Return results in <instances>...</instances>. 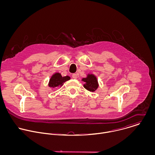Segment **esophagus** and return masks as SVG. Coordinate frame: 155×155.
I'll return each mask as SVG.
<instances>
[{
	"mask_svg": "<svg viewBox=\"0 0 155 155\" xmlns=\"http://www.w3.org/2000/svg\"><path fill=\"white\" fill-rule=\"evenodd\" d=\"M72 78H73L74 79H77V78H78L77 75V74H74L72 75Z\"/></svg>",
	"mask_w": 155,
	"mask_h": 155,
	"instance_id": "1",
	"label": "esophagus"
}]
</instances>
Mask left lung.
<instances>
[{
	"instance_id": "8db88e82",
	"label": "left lung",
	"mask_w": 155,
	"mask_h": 155,
	"mask_svg": "<svg viewBox=\"0 0 155 155\" xmlns=\"http://www.w3.org/2000/svg\"><path fill=\"white\" fill-rule=\"evenodd\" d=\"M81 81H84L83 87L90 92H94L99 87V83L97 77L93 74H87L85 78H83Z\"/></svg>"
}]
</instances>
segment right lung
I'll list each match as a JSON object with an SVG mask.
<instances>
[{
  "label": "right lung",
  "mask_w": 155,
  "mask_h": 155,
  "mask_svg": "<svg viewBox=\"0 0 155 155\" xmlns=\"http://www.w3.org/2000/svg\"><path fill=\"white\" fill-rule=\"evenodd\" d=\"M70 79L71 77L68 75L62 77L61 74L59 72H56L51 75L48 85L51 88H55L56 87H61L65 81L69 80Z\"/></svg>",
  "instance_id": "add662e5"
}]
</instances>
